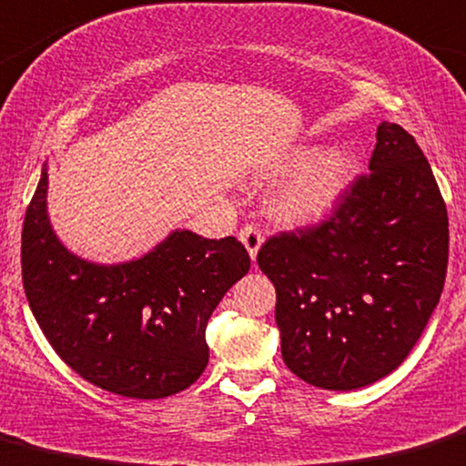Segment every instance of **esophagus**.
<instances>
[{"mask_svg":"<svg viewBox=\"0 0 466 466\" xmlns=\"http://www.w3.org/2000/svg\"><path fill=\"white\" fill-rule=\"evenodd\" d=\"M238 238H241V243L246 246L249 258H257L258 254V248H261L263 243V237L261 232H258V228H254V225H246V228H241V232H238Z\"/></svg>","mask_w":466,"mask_h":466,"instance_id":"1","label":"esophagus"}]
</instances>
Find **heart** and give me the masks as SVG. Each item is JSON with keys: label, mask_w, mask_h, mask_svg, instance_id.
<instances>
[{"label": "heart", "mask_w": 466, "mask_h": 466, "mask_svg": "<svg viewBox=\"0 0 466 466\" xmlns=\"http://www.w3.org/2000/svg\"><path fill=\"white\" fill-rule=\"evenodd\" d=\"M361 169L350 145H297L279 156L270 174H290L272 189L268 212L281 225H306L326 218L350 192Z\"/></svg>", "instance_id": "b5f03b06"}]
</instances>
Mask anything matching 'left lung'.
Wrapping results in <instances>:
<instances>
[{
  "label": "left lung",
  "instance_id": "1",
  "mask_svg": "<svg viewBox=\"0 0 466 466\" xmlns=\"http://www.w3.org/2000/svg\"><path fill=\"white\" fill-rule=\"evenodd\" d=\"M369 169L330 218L268 238L257 257L277 290L283 361L326 390L393 373L447 277V205L413 136L381 122Z\"/></svg>",
  "mask_w": 466,
  "mask_h": 466
}]
</instances>
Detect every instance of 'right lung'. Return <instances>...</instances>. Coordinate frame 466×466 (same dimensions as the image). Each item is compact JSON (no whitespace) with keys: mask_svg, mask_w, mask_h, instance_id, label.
<instances>
[{"mask_svg":"<svg viewBox=\"0 0 466 466\" xmlns=\"http://www.w3.org/2000/svg\"><path fill=\"white\" fill-rule=\"evenodd\" d=\"M42 169L22 229L28 306L53 350L91 384L136 400H160L205 370V328L225 292L249 270L234 237L174 229L125 263L77 257L53 232Z\"/></svg>","mask_w":466,"mask_h":466,"instance_id":"right-lung-1","label":"right lung"}]
</instances>
